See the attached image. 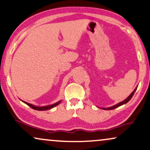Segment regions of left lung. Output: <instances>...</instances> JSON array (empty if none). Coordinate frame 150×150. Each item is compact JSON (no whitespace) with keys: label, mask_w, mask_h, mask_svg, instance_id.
<instances>
[{"label":"left lung","mask_w":150,"mask_h":150,"mask_svg":"<svg viewBox=\"0 0 150 150\" xmlns=\"http://www.w3.org/2000/svg\"><path fill=\"white\" fill-rule=\"evenodd\" d=\"M137 87L135 88V89L134 90V91H132V93L130 94V96H128V98H126V100H124V101H122V102H120V103H118L117 104H115V106H111V107H109V108H102V109H104V110H112V109H115V108H117V107H119V106H122V105H123V104H126L127 102H129L130 100V99L131 98H132V96H133V95H134V92L136 91V90H137Z\"/></svg>","instance_id":"8db88e82"}]
</instances>
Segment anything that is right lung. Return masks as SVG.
<instances>
[{"instance_id": "1", "label": "right lung", "mask_w": 150, "mask_h": 150, "mask_svg": "<svg viewBox=\"0 0 150 150\" xmlns=\"http://www.w3.org/2000/svg\"><path fill=\"white\" fill-rule=\"evenodd\" d=\"M22 102H24V103H25L26 104H27L28 106H30V107L32 108L33 109L37 110H49V109H50V108H52L53 107H54V106H57V105H58V104H60V102H61V101H59L58 102H57V103L52 104V105L46 106H40V107H39V106H34V105H32V104L28 103V102H24V101H22Z\"/></svg>"}]
</instances>
